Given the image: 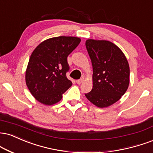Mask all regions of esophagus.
Returning <instances> with one entry per match:
<instances>
[{
	"instance_id": "esophagus-1",
	"label": "esophagus",
	"mask_w": 153,
	"mask_h": 153,
	"mask_svg": "<svg viewBox=\"0 0 153 153\" xmlns=\"http://www.w3.org/2000/svg\"><path fill=\"white\" fill-rule=\"evenodd\" d=\"M84 80H85V78H84V77H82V78H80V80H77L76 82H77V83H78V85H80V84L82 83V82L84 81Z\"/></svg>"
}]
</instances>
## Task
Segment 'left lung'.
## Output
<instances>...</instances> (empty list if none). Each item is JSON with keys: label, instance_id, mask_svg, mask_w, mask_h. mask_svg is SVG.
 Wrapping results in <instances>:
<instances>
[{"label": "left lung", "instance_id": "left-lung-1", "mask_svg": "<svg viewBox=\"0 0 153 153\" xmlns=\"http://www.w3.org/2000/svg\"><path fill=\"white\" fill-rule=\"evenodd\" d=\"M86 48L93 65V89L85 94L98 108L116 102L126 93L130 82V68L126 56L108 40L88 39Z\"/></svg>", "mask_w": 153, "mask_h": 153}]
</instances>
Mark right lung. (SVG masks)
<instances>
[{
    "mask_svg": "<svg viewBox=\"0 0 153 153\" xmlns=\"http://www.w3.org/2000/svg\"><path fill=\"white\" fill-rule=\"evenodd\" d=\"M80 41L78 37H55L40 43L32 53L25 71V82L38 102L45 105L56 104L72 85L66 77L69 71L67 58Z\"/></svg>",
    "mask_w": 153,
    "mask_h": 153,
    "instance_id": "1",
    "label": "right lung"
}]
</instances>
